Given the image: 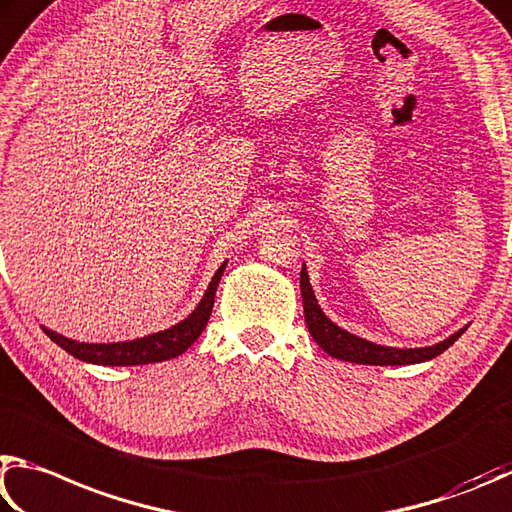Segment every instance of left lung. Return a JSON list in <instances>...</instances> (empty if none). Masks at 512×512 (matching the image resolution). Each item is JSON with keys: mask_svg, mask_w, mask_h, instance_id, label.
<instances>
[{"mask_svg": "<svg viewBox=\"0 0 512 512\" xmlns=\"http://www.w3.org/2000/svg\"><path fill=\"white\" fill-rule=\"evenodd\" d=\"M301 297H303V315H306L308 330L319 348L330 357H337L342 362L351 364H371V366H405V364H420L427 360H434L436 355L447 351L456 339H459L465 328L463 326L456 330L454 335L445 337L443 342L432 344V346H420V348H393V346H382L369 342V339L357 337L348 330L339 328L333 319L326 317V312L321 310L319 301L315 297V290L310 285V276L306 270V263L301 267Z\"/></svg>", "mask_w": 512, "mask_h": 512, "instance_id": "obj_1", "label": "left lung"}]
</instances>
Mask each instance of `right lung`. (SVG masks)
<instances>
[{
	"instance_id": "obj_1",
	"label": "right lung",
	"mask_w": 512,
	"mask_h": 512,
	"mask_svg": "<svg viewBox=\"0 0 512 512\" xmlns=\"http://www.w3.org/2000/svg\"><path fill=\"white\" fill-rule=\"evenodd\" d=\"M224 261L218 272L213 274L209 288L202 294L200 303H197L195 310L186 319L179 321V324L159 330V333H152L146 337L128 339V342H107V344H87V342H76V339L62 337L56 330L44 328L42 330L51 337V342H56L60 348H65L69 355H74L76 360H83L87 364H103V366H137V364H155V362H166L179 357L191 348L197 337L202 335V330L209 324L211 310H213V299L215 290H218V283L224 274Z\"/></svg>"
}]
</instances>
